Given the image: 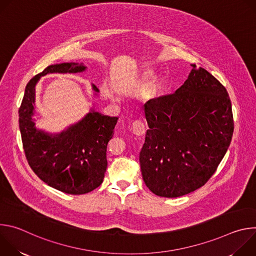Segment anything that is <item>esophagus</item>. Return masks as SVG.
Returning a JSON list of instances; mask_svg holds the SVG:
<instances>
[{
  "label": "esophagus",
  "instance_id": "obj_1",
  "mask_svg": "<svg viewBox=\"0 0 256 256\" xmlns=\"http://www.w3.org/2000/svg\"><path fill=\"white\" fill-rule=\"evenodd\" d=\"M132 132L138 136H142L146 132V126L142 120L134 122L132 124Z\"/></svg>",
  "mask_w": 256,
  "mask_h": 256
}]
</instances>
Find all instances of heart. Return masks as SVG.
<instances>
[{"instance_id": "obj_1", "label": "heart", "mask_w": 256, "mask_h": 256, "mask_svg": "<svg viewBox=\"0 0 256 256\" xmlns=\"http://www.w3.org/2000/svg\"><path fill=\"white\" fill-rule=\"evenodd\" d=\"M138 78L144 81L152 79L151 82L144 89V95L148 99H154L159 95V92L161 90V85H162V78L159 75L154 76V70L152 68H144L138 74Z\"/></svg>"}]
</instances>
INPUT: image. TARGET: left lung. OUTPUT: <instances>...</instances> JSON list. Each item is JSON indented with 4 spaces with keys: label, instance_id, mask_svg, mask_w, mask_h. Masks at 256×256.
<instances>
[{
    "label": "left lung",
    "instance_id": "obj_1",
    "mask_svg": "<svg viewBox=\"0 0 256 256\" xmlns=\"http://www.w3.org/2000/svg\"><path fill=\"white\" fill-rule=\"evenodd\" d=\"M173 94L149 100V130L140 153L142 179L156 196L178 198L204 186L224 158L233 134L231 101L212 74L192 64Z\"/></svg>",
    "mask_w": 256,
    "mask_h": 256
}]
</instances>
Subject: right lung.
I'll use <instances>...</instances> for the list:
<instances>
[{
    "label": "right lung",
    "mask_w": 256,
    "mask_h": 256,
    "mask_svg": "<svg viewBox=\"0 0 256 256\" xmlns=\"http://www.w3.org/2000/svg\"><path fill=\"white\" fill-rule=\"evenodd\" d=\"M83 62L48 66L25 88L19 109V128L26 159L46 184L68 194H84L97 188L107 167L106 148L114 136L118 118L95 112L94 106L79 122L60 132L50 134L35 126V87L42 77L52 72H81ZM94 96L99 89L92 84Z\"/></svg>",
    "instance_id": "right-lung-1"
}]
</instances>
